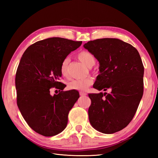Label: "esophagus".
Returning <instances> with one entry per match:
<instances>
[{
  "mask_svg": "<svg viewBox=\"0 0 158 158\" xmlns=\"http://www.w3.org/2000/svg\"><path fill=\"white\" fill-rule=\"evenodd\" d=\"M80 95L81 96H85V95H87V94L83 92H80Z\"/></svg>",
  "mask_w": 158,
  "mask_h": 158,
  "instance_id": "esophagus-1",
  "label": "esophagus"
}]
</instances>
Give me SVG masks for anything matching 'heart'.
<instances>
[{
  "label": "heart",
  "mask_w": 158,
  "mask_h": 158,
  "mask_svg": "<svg viewBox=\"0 0 158 158\" xmlns=\"http://www.w3.org/2000/svg\"><path fill=\"white\" fill-rule=\"evenodd\" d=\"M78 59L83 64L91 68L94 65L95 63V59L94 56L87 51H83L80 52L78 54ZM70 63L69 58H65L60 65V72L63 76H68L69 75V64ZM93 83V80L89 78L73 80L68 84V88L70 89H74L78 91H84Z\"/></svg>",
  "instance_id": "obj_1"
}]
</instances>
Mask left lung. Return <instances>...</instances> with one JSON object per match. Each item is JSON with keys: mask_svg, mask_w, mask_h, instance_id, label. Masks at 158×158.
<instances>
[{"mask_svg": "<svg viewBox=\"0 0 158 158\" xmlns=\"http://www.w3.org/2000/svg\"><path fill=\"white\" fill-rule=\"evenodd\" d=\"M84 47L99 63L94 88L111 94H89V120L95 130L113 134L125 128L136 112L144 92V66L139 52L115 38L88 41Z\"/></svg>", "mask_w": 158, "mask_h": 158, "instance_id": "8db88e82", "label": "left lung"}]
</instances>
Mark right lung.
<instances>
[{"label":"right lung","instance_id":"right-lung-1","mask_svg":"<svg viewBox=\"0 0 158 158\" xmlns=\"http://www.w3.org/2000/svg\"><path fill=\"white\" fill-rule=\"evenodd\" d=\"M82 43L47 38L28 47L22 56L15 78L17 105L27 125L40 135L55 136L67 125L69 113L80 95L74 89L63 91L64 85L58 82L60 65ZM53 87L62 91L51 96Z\"/></svg>","mask_w":158,"mask_h":158}]
</instances>
